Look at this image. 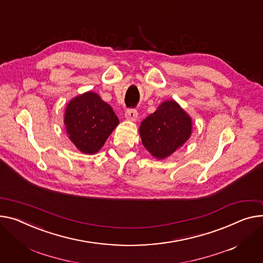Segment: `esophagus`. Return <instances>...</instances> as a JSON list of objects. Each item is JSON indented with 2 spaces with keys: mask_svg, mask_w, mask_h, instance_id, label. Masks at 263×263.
Masks as SVG:
<instances>
[{
  "mask_svg": "<svg viewBox=\"0 0 263 263\" xmlns=\"http://www.w3.org/2000/svg\"><path fill=\"white\" fill-rule=\"evenodd\" d=\"M125 117L130 121H135L137 119V111L134 109H129L126 111Z\"/></svg>",
  "mask_w": 263,
  "mask_h": 263,
  "instance_id": "1",
  "label": "esophagus"
}]
</instances>
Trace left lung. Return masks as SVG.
<instances>
[{
    "label": "left lung",
    "instance_id": "1",
    "mask_svg": "<svg viewBox=\"0 0 263 263\" xmlns=\"http://www.w3.org/2000/svg\"><path fill=\"white\" fill-rule=\"evenodd\" d=\"M138 131L148 152L157 160H164L188 141L192 119L176 100H165L142 121Z\"/></svg>",
    "mask_w": 263,
    "mask_h": 263
}]
</instances>
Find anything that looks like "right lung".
<instances>
[{
  "mask_svg": "<svg viewBox=\"0 0 263 263\" xmlns=\"http://www.w3.org/2000/svg\"><path fill=\"white\" fill-rule=\"evenodd\" d=\"M67 137L84 154H95L118 126L119 120L110 104L92 91L68 101L64 112Z\"/></svg>",
  "mask_w": 263,
  "mask_h": 263,
  "instance_id": "obj_1",
  "label": "right lung"
}]
</instances>
